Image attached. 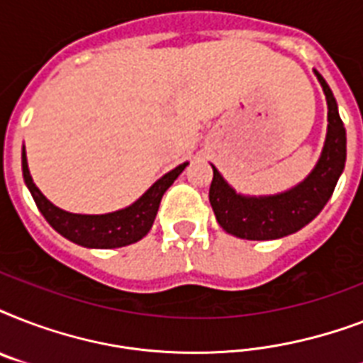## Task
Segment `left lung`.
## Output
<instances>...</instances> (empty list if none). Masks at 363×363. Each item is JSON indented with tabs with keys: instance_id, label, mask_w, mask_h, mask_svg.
Returning a JSON list of instances; mask_svg holds the SVG:
<instances>
[{
	"instance_id": "obj_1",
	"label": "left lung",
	"mask_w": 363,
	"mask_h": 363,
	"mask_svg": "<svg viewBox=\"0 0 363 363\" xmlns=\"http://www.w3.org/2000/svg\"><path fill=\"white\" fill-rule=\"evenodd\" d=\"M316 77L326 94L330 124L320 160L301 184L277 196L245 198L228 186V182L213 165V182L209 188L211 207L215 211L218 224L235 238L267 241L290 235L309 224L332 198L347 160V133L332 90L318 71Z\"/></svg>"
}]
</instances>
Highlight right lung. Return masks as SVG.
Listing matches in <instances>:
<instances>
[{
	"label": "right lung",
	"instance_id": "add662e5",
	"mask_svg": "<svg viewBox=\"0 0 363 363\" xmlns=\"http://www.w3.org/2000/svg\"><path fill=\"white\" fill-rule=\"evenodd\" d=\"M186 165L188 164H181L179 167L169 171L167 175L154 182L152 186L148 188L135 203L125 207V209L109 213V215H73V213L58 209L56 205L50 203L43 196L41 190L33 184L30 169H28L26 152L22 150L24 181L30 188L31 196L35 199V205L39 207L43 216L47 218L48 224L60 235H64L65 239L88 248H118L145 238L152 228L162 196L175 182V179L181 175Z\"/></svg>",
	"mask_w": 363,
	"mask_h": 363
}]
</instances>
